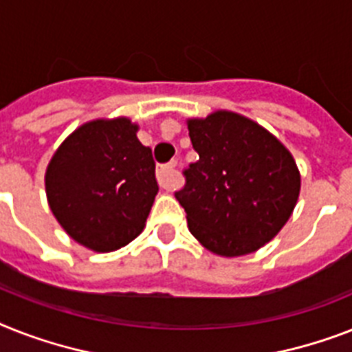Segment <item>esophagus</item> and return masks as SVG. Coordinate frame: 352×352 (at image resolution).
<instances>
[{
    "mask_svg": "<svg viewBox=\"0 0 352 352\" xmlns=\"http://www.w3.org/2000/svg\"><path fill=\"white\" fill-rule=\"evenodd\" d=\"M175 164L177 162H170V164H164V166L157 168V181L159 184L164 188V190H170L175 184Z\"/></svg>",
    "mask_w": 352,
    "mask_h": 352,
    "instance_id": "esophagus-1",
    "label": "esophagus"
}]
</instances>
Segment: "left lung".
<instances>
[{
  "label": "left lung",
  "instance_id": "1",
  "mask_svg": "<svg viewBox=\"0 0 352 352\" xmlns=\"http://www.w3.org/2000/svg\"><path fill=\"white\" fill-rule=\"evenodd\" d=\"M199 161L177 201L191 235L221 256L255 253L289 221L300 195L291 151L250 117L230 110L188 119Z\"/></svg>",
  "mask_w": 352,
  "mask_h": 352
}]
</instances>
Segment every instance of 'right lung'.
Returning a JSON list of instances; mask_svg holds the SVG:
<instances>
[{
	"instance_id": "right-lung-1",
	"label": "right lung",
	"mask_w": 352,
	"mask_h": 352,
	"mask_svg": "<svg viewBox=\"0 0 352 352\" xmlns=\"http://www.w3.org/2000/svg\"><path fill=\"white\" fill-rule=\"evenodd\" d=\"M128 117L94 119L70 133L45 173L56 221L97 253L130 244L146 226L159 186L151 150Z\"/></svg>"
}]
</instances>
